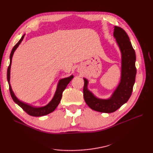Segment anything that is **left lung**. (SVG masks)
<instances>
[{
    "mask_svg": "<svg viewBox=\"0 0 153 153\" xmlns=\"http://www.w3.org/2000/svg\"><path fill=\"white\" fill-rule=\"evenodd\" d=\"M114 36L121 52L122 68L121 82L112 96L108 100L96 98L87 89L88 81L84 78L83 92L85 103L91 109L100 112H114L126 103L131 95L135 82L136 55L129 37L125 30L117 26L114 27Z\"/></svg>",
    "mask_w": 153,
    "mask_h": 153,
    "instance_id": "obj_1",
    "label": "left lung"
}]
</instances>
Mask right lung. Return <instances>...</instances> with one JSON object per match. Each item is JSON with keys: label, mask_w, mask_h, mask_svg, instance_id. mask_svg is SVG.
<instances>
[{"label": "right lung", "mask_w": 153, "mask_h": 153, "mask_svg": "<svg viewBox=\"0 0 153 153\" xmlns=\"http://www.w3.org/2000/svg\"><path fill=\"white\" fill-rule=\"evenodd\" d=\"M24 36L25 35L22 36L20 41H18V42L15 46H14V47L13 48L11 54H10V64L8 66L7 71V79L8 84H9V89H10V94H11V96L12 97L13 101H15V102L17 105H19L26 113L31 115V116H34V117L43 116V115H47L51 112H53L55 109L57 108V106H58V105L60 103V101H61V100L63 91H64V89H66V87H67L68 84L72 80V78H73V76L71 75L69 77L63 78V79H61L59 80L56 92H55L53 99L51 100V101L48 105H47L45 106H43V107H39V108L34 107V106H30L27 103H25L18 100L15 96V94H14V92H13L11 85H10V69H11L12 57H13V53H14V52H15L16 49L18 48V46H19V45L21 43L22 41L24 38Z\"/></svg>", "instance_id": "1"}]
</instances>
